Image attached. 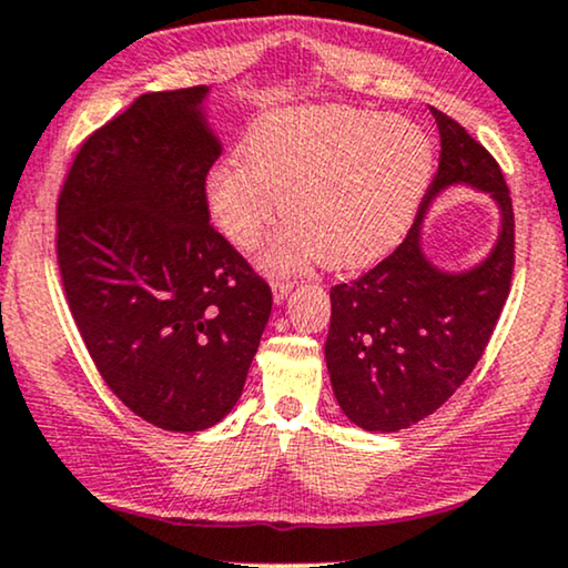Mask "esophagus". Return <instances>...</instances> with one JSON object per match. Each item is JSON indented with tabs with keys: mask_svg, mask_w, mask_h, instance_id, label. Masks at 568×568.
Instances as JSON below:
<instances>
[{
	"mask_svg": "<svg viewBox=\"0 0 568 568\" xmlns=\"http://www.w3.org/2000/svg\"><path fill=\"white\" fill-rule=\"evenodd\" d=\"M291 291H293L291 280H272V296H275V304H283Z\"/></svg>",
	"mask_w": 568,
	"mask_h": 568,
	"instance_id": "34e87169",
	"label": "esophagus"
}]
</instances>
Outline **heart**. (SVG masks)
I'll return each instance as SVG.
<instances>
[{"label":"heart","mask_w":568,"mask_h":568,"mask_svg":"<svg viewBox=\"0 0 568 568\" xmlns=\"http://www.w3.org/2000/svg\"><path fill=\"white\" fill-rule=\"evenodd\" d=\"M241 155L210 169L205 207L233 246L248 248L280 202L288 221L260 254L270 270L316 256L332 270L382 260L410 225L434 169L420 126L347 105L264 113L248 126Z\"/></svg>","instance_id":"b5f03b06"}]
</instances>
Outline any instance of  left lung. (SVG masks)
<instances>
[{"label":"left lung","mask_w":568,"mask_h":568,"mask_svg":"<svg viewBox=\"0 0 568 568\" xmlns=\"http://www.w3.org/2000/svg\"><path fill=\"white\" fill-rule=\"evenodd\" d=\"M430 113L442 155L413 229L374 270L329 291L332 389L355 426L379 434L410 428L455 395L486 351L511 285L514 210L504 173L463 124ZM459 183L488 193L503 225L486 261L447 273L422 252V217L444 187Z\"/></svg>","instance_id":"left-lung-1"}]
</instances>
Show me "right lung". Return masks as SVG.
<instances>
[{
  "label": "right lung",
  "mask_w": 568,
  "mask_h": 568,
  "mask_svg": "<svg viewBox=\"0 0 568 568\" xmlns=\"http://www.w3.org/2000/svg\"><path fill=\"white\" fill-rule=\"evenodd\" d=\"M207 85L145 93L82 142L57 205L67 304L103 382L142 420L194 434L239 403L272 291L210 225L221 140Z\"/></svg>",
  "instance_id": "1"
}]
</instances>
